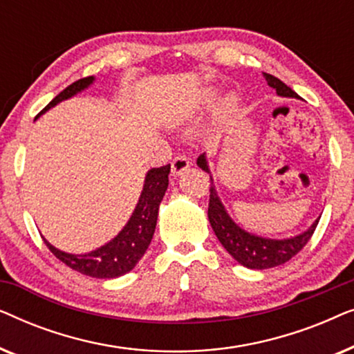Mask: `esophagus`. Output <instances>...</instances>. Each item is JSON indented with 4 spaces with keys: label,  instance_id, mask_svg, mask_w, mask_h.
<instances>
[{
    "label": "esophagus",
    "instance_id": "1",
    "mask_svg": "<svg viewBox=\"0 0 354 354\" xmlns=\"http://www.w3.org/2000/svg\"><path fill=\"white\" fill-rule=\"evenodd\" d=\"M190 161H188V159L185 158V156H177L176 159H174L172 161V166H171V174H172V177L176 178V177H178V176H182L183 172H187L188 169H190Z\"/></svg>",
    "mask_w": 354,
    "mask_h": 354
}]
</instances>
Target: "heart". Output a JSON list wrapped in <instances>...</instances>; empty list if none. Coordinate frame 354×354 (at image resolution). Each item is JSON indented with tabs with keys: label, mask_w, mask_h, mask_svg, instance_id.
<instances>
[{
	"label": "heart",
	"mask_w": 354,
	"mask_h": 354,
	"mask_svg": "<svg viewBox=\"0 0 354 354\" xmlns=\"http://www.w3.org/2000/svg\"><path fill=\"white\" fill-rule=\"evenodd\" d=\"M216 96H217V90L212 88V86H209V88H206V90H203L200 98H198V106H201V108H207V106H211L212 103H214ZM235 104H236L235 95L227 96L225 103H224L225 108L232 109V108H235Z\"/></svg>",
	"instance_id": "obj_1"
}]
</instances>
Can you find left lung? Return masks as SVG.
Segmentation results:
<instances>
[{"label": "left lung", "mask_w": 354, "mask_h": 354, "mask_svg": "<svg viewBox=\"0 0 354 354\" xmlns=\"http://www.w3.org/2000/svg\"><path fill=\"white\" fill-rule=\"evenodd\" d=\"M264 79L269 86H272L275 93L280 98H295L301 100L295 91L279 80L277 77L264 74ZM196 166L209 174L211 177V188H209V207H207V217L209 224L214 230L217 240L224 246L232 258L236 263L245 266L248 269H270L275 266L287 263L293 258L298 251L303 250V246L308 243L311 235L316 230V225L321 216L308 227L301 234L287 236V239H270V236H263L253 232L245 230L243 227L232 219L229 211L225 209L219 193H217L214 178H212L209 162H207V154L203 153L196 159Z\"/></svg>", "instance_id": "left-lung-1"}]
</instances>
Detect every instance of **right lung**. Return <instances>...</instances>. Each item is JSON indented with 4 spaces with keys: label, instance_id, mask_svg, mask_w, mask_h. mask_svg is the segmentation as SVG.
<instances>
[{
    "label": "right lung",
    "instance_id": "right-lung-1",
    "mask_svg": "<svg viewBox=\"0 0 354 354\" xmlns=\"http://www.w3.org/2000/svg\"><path fill=\"white\" fill-rule=\"evenodd\" d=\"M95 77L91 75L74 82L66 90H62L55 100L50 101V104L38 115L45 114L56 104L74 98L75 95L90 88L95 84ZM169 172H171V164L149 169L145 176L142 193H140L132 216L129 217L122 230L114 239H111L108 243L101 245L88 253H67V251L56 248L43 236L46 246L66 266H69L77 272L88 275V277L118 279L120 275L130 272L138 264V261L143 258L145 251L151 243L158 222L159 205H161L169 187Z\"/></svg>",
    "mask_w": 354,
    "mask_h": 354
}]
</instances>
